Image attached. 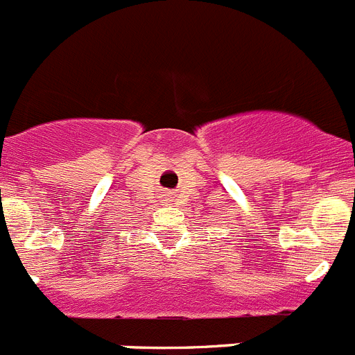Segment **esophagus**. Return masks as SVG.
Segmentation results:
<instances>
[{
  "mask_svg": "<svg viewBox=\"0 0 355 355\" xmlns=\"http://www.w3.org/2000/svg\"><path fill=\"white\" fill-rule=\"evenodd\" d=\"M161 198H162V201H164L166 205H170V203H171V193H170V191H168V193H161Z\"/></svg>",
  "mask_w": 355,
  "mask_h": 355,
  "instance_id": "34e87169",
  "label": "esophagus"
}]
</instances>
